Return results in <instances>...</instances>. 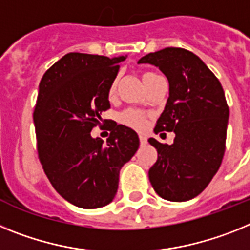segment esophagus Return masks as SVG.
Returning <instances> with one entry per match:
<instances>
[{"mask_svg": "<svg viewBox=\"0 0 250 250\" xmlns=\"http://www.w3.org/2000/svg\"><path fill=\"white\" fill-rule=\"evenodd\" d=\"M140 143L142 145V146H145L147 143V137L145 136V134H140Z\"/></svg>", "mask_w": 250, "mask_h": 250, "instance_id": "1", "label": "esophagus"}]
</instances>
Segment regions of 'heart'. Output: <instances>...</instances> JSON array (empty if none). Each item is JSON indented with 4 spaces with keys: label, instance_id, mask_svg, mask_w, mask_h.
Listing matches in <instances>:
<instances>
[{
    "label": "heart",
    "instance_id": "heart-1",
    "mask_svg": "<svg viewBox=\"0 0 250 250\" xmlns=\"http://www.w3.org/2000/svg\"><path fill=\"white\" fill-rule=\"evenodd\" d=\"M157 75L153 73H149V71H146V73L142 74V82L143 84L146 85L149 80H152L153 78H156ZM116 89H117V82H113L109 86V90H108V95L112 98L113 95L116 94ZM121 121H122L125 125H127L128 127H132L134 129H143L146 128L147 123H148V118L143 112H140V110L136 109H128L125 110V113L121 117Z\"/></svg>",
    "mask_w": 250,
    "mask_h": 250
}]
</instances>
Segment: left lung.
Masks as SVG:
<instances>
[{
  "label": "left lung",
  "mask_w": 250,
  "mask_h": 250,
  "mask_svg": "<svg viewBox=\"0 0 250 250\" xmlns=\"http://www.w3.org/2000/svg\"><path fill=\"white\" fill-rule=\"evenodd\" d=\"M138 64L155 65L166 75L170 95L155 133L175 132L172 145L148 140L158 153L149 182L165 200L194 199L209 185L224 156L229 107L223 86L199 56L181 47L149 53Z\"/></svg>",
  "instance_id": "left-lung-1"
}]
</instances>
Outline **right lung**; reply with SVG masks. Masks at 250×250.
Listing matches in <instances>:
<instances>
[{"instance_id": "1", "label": "right lung", "mask_w": 250, "mask_h": 250, "mask_svg": "<svg viewBox=\"0 0 250 250\" xmlns=\"http://www.w3.org/2000/svg\"><path fill=\"white\" fill-rule=\"evenodd\" d=\"M125 59L69 53L47 69L39 85L34 110L39 158L53 188L78 208L112 203L119 171L140 146L137 133L116 122L107 143L90 136L102 112L110 108L108 90Z\"/></svg>"}]
</instances>
